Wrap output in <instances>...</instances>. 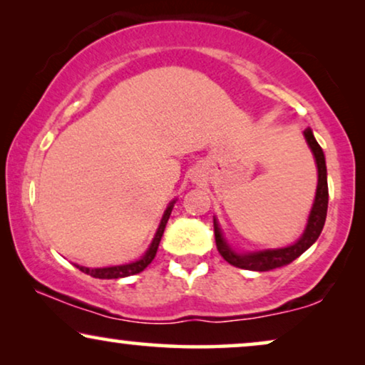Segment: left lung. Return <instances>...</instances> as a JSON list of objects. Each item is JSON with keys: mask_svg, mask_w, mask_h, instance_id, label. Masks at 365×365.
<instances>
[{"mask_svg": "<svg viewBox=\"0 0 365 365\" xmlns=\"http://www.w3.org/2000/svg\"><path fill=\"white\" fill-rule=\"evenodd\" d=\"M304 138L311 148L317 164V189L316 197H314V204L311 212H309V219L304 229L302 236L297 239L296 242L286 247L277 249H261V251H249V252H237L227 239L224 237L222 229L219 226V221L214 216V236H216V246L221 256L239 269H247V271H271V269L282 267L291 264L294 259H297L302 252H306L317 237L321 236L324 222H326L327 216V202H329V189H327V168H326V156H324L322 148L314 138L312 129L307 128L304 131Z\"/></svg>", "mask_w": 365, "mask_h": 365, "instance_id": "obj_1", "label": "left lung"}]
</instances>
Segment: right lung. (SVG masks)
<instances>
[{
	"mask_svg": "<svg viewBox=\"0 0 365 365\" xmlns=\"http://www.w3.org/2000/svg\"><path fill=\"white\" fill-rule=\"evenodd\" d=\"M174 204H176V199L168 204L166 211H164V214H163L161 222H159L158 231H156V234H154V237H153L151 244H149L148 251L144 252L143 256L138 259V261L121 264V266H108V267H84V266H78V264H74V266H76L79 271H83L84 274H89V276L96 277V279H119V277L134 276V274H139L141 271H144V269H146L149 264L153 262L154 256H156L159 242H161L163 232H164V229H166L168 219H169V216H171Z\"/></svg>",
	"mask_w": 365,
	"mask_h": 365,
	"instance_id": "obj_1",
	"label": "right lung"
}]
</instances>
